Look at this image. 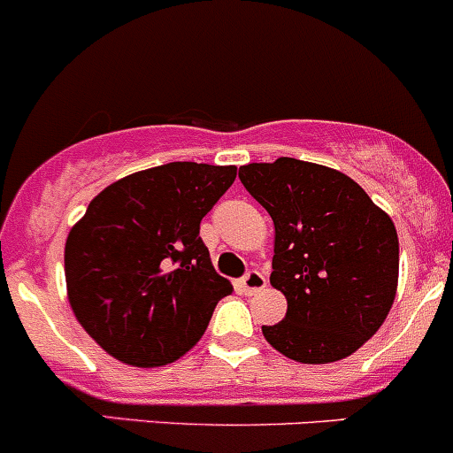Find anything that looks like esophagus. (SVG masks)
Wrapping results in <instances>:
<instances>
[{
	"mask_svg": "<svg viewBox=\"0 0 453 453\" xmlns=\"http://www.w3.org/2000/svg\"><path fill=\"white\" fill-rule=\"evenodd\" d=\"M241 286H243V293L246 295H257L261 293V290H265L268 279H265V274L259 273V270H248L246 277L241 279Z\"/></svg>",
	"mask_w": 453,
	"mask_h": 453,
	"instance_id": "1",
	"label": "esophagus"
}]
</instances>
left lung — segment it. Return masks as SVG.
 <instances>
[{
  "instance_id": "obj_1",
  "label": "left lung",
  "mask_w": 453,
  "mask_h": 453,
  "mask_svg": "<svg viewBox=\"0 0 453 453\" xmlns=\"http://www.w3.org/2000/svg\"><path fill=\"white\" fill-rule=\"evenodd\" d=\"M274 223L270 284L286 295L284 322L261 326L290 360L349 357L387 319L398 288V232L342 172L297 158L239 169Z\"/></svg>"
}]
</instances>
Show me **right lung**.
Instances as JSON below:
<instances>
[{
  "label": "right lung",
  "instance_id": "add662e5",
  "mask_svg": "<svg viewBox=\"0 0 453 453\" xmlns=\"http://www.w3.org/2000/svg\"><path fill=\"white\" fill-rule=\"evenodd\" d=\"M236 167L167 163L109 185L69 232L65 274L84 331L131 366H163L196 344L232 284L217 274L201 221Z\"/></svg>",
  "mask_w": 453,
  "mask_h": 453
}]
</instances>
